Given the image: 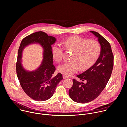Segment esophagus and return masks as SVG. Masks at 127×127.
Segmentation results:
<instances>
[{
  "instance_id": "obj_1",
  "label": "esophagus",
  "mask_w": 127,
  "mask_h": 127,
  "mask_svg": "<svg viewBox=\"0 0 127 127\" xmlns=\"http://www.w3.org/2000/svg\"><path fill=\"white\" fill-rule=\"evenodd\" d=\"M69 77L67 76H66V75H63V78L64 79H67V78H68Z\"/></svg>"
}]
</instances>
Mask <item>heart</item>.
Wrapping results in <instances>:
<instances>
[{
	"label": "heart",
	"mask_w": 127,
	"mask_h": 127,
	"mask_svg": "<svg viewBox=\"0 0 127 127\" xmlns=\"http://www.w3.org/2000/svg\"><path fill=\"white\" fill-rule=\"evenodd\" d=\"M63 45L68 50L73 51L71 61L65 62L60 65L58 70L66 75L77 72L79 68L85 70L92 65L97 59L101 51L99 42L95 40H88L80 36H73L65 39ZM64 47L56 43L52 47V55L57 61H62L63 58Z\"/></svg>",
	"instance_id": "obj_1"
}]
</instances>
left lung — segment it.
<instances>
[{
  "label": "left lung",
  "mask_w": 127,
  "mask_h": 127,
  "mask_svg": "<svg viewBox=\"0 0 127 127\" xmlns=\"http://www.w3.org/2000/svg\"><path fill=\"white\" fill-rule=\"evenodd\" d=\"M90 32L98 38L101 52L91 67L77 75L82 82L73 79L69 95L73 101L78 103H87L95 99L105 88L113 68L114 56L109 42L98 32Z\"/></svg>",
  "instance_id": "left-lung-1"
}]
</instances>
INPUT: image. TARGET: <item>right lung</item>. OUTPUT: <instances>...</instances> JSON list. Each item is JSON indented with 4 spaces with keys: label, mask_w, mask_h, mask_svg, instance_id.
I'll return each instance as SVG.
<instances>
[{
    "label": "right lung",
    "mask_w": 127,
    "mask_h": 127,
    "mask_svg": "<svg viewBox=\"0 0 127 127\" xmlns=\"http://www.w3.org/2000/svg\"><path fill=\"white\" fill-rule=\"evenodd\" d=\"M55 41V37L44 32L38 31L24 38L20 45L16 64L17 77L24 92L35 101H44L50 98L58 84L63 79L60 73L53 77L56 68L53 64L51 45ZM32 43H39L43 47L44 59L36 70L28 71L22 67V53L25 47Z\"/></svg>",
    "instance_id": "right-lung-1"
}]
</instances>
